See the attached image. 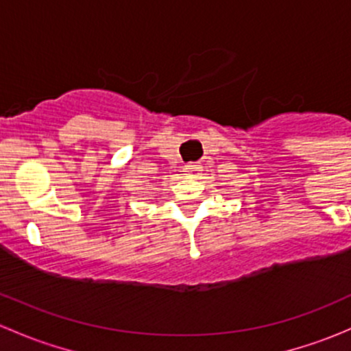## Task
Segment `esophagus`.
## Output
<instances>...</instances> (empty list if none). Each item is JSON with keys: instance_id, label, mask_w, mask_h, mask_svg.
I'll return each instance as SVG.
<instances>
[{"instance_id": "esophagus-1", "label": "esophagus", "mask_w": 351, "mask_h": 351, "mask_svg": "<svg viewBox=\"0 0 351 351\" xmlns=\"http://www.w3.org/2000/svg\"><path fill=\"white\" fill-rule=\"evenodd\" d=\"M202 171V165L200 162H189V165H185V173L190 176H198Z\"/></svg>"}]
</instances>
